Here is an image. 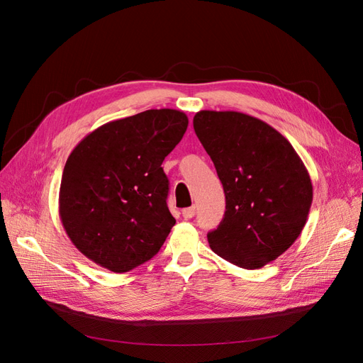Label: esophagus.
Instances as JSON below:
<instances>
[{
	"mask_svg": "<svg viewBox=\"0 0 363 363\" xmlns=\"http://www.w3.org/2000/svg\"><path fill=\"white\" fill-rule=\"evenodd\" d=\"M182 215H183V218H186V219H191V218H194V215H195V206H191V207H186V208H183V211H182Z\"/></svg>",
	"mask_w": 363,
	"mask_h": 363,
	"instance_id": "1",
	"label": "esophagus"
}]
</instances>
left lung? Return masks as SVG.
<instances>
[{
	"instance_id": "1",
	"label": "left lung",
	"mask_w": 363,
	"mask_h": 363,
	"mask_svg": "<svg viewBox=\"0 0 363 363\" xmlns=\"http://www.w3.org/2000/svg\"><path fill=\"white\" fill-rule=\"evenodd\" d=\"M194 130L225 194L208 245L240 268L265 267L303 232L313 199L309 172L289 140L255 116L200 111Z\"/></svg>"
}]
</instances>
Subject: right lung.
<instances>
[{"label": "right lung", "instance_id": "add662e5", "mask_svg": "<svg viewBox=\"0 0 363 363\" xmlns=\"http://www.w3.org/2000/svg\"><path fill=\"white\" fill-rule=\"evenodd\" d=\"M188 116L151 108L84 136L62 174L59 215L80 252L127 272L157 255L175 219L162 162L182 140Z\"/></svg>", "mask_w": 363, "mask_h": 363}]
</instances>
